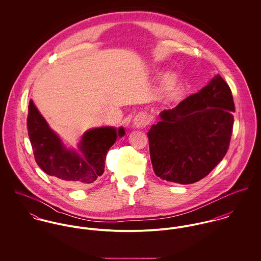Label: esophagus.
I'll return each mask as SVG.
<instances>
[{"instance_id":"obj_1","label":"esophagus","mask_w":261,"mask_h":261,"mask_svg":"<svg viewBox=\"0 0 261 261\" xmlns=\"http://www.w3.org/2000/svg\"><path fill=\"white\" fill-rule=\"evenodd\" d=\"M149 122V116L146 113H140L138 114L134 119V124L136 127H142L148 125Z\"/></svg>"}]
</instances>
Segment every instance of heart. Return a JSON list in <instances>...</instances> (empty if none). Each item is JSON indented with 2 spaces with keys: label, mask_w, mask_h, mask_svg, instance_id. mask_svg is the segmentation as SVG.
Segmentation results:
<instances>
[{
  "label": "heart",
  "mask_w": 261,
  "mask_h": 261,
  "mask_svg": "<svg viewBox=\"0 0 261 261\" xmlns=\"http://www.w3.org/2000/svg\"><path fill=\"white\" fill-rule=\"evenodd\" d=\"M176 81V76L174 73H168V74L165 75L164 77V80H163V85L165 88H169L171 87Z\"/></svg>",
  "instance_id": "1"
}]
</instances>
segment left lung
I'll use <instances>...</instances> for the list:
<instances>
[{"mask_svg": "<svg viewBox=\"0 0 261 261\" xmlns=\"http://www.w3.org/2000/svg\"><path fill=\"white\" fill-rule=\"evenodd\" d=\"M232 112L235 106L231 89L217 74L199 92L161 112V120L148 133L154 174L183 185L209 175L229 148Z\"/></svg>", "mask_w": 261, "mask_h": 261, "instance_id": "obj_1", "label": "left lung"}]
</instances>
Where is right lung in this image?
<instances>
[{
    "label": "right lung",
    "mask_w": 261,
    "mask_h": 261,
    "mask_svg": "<svg viewBox=\"0 0 261 261\" xmlns=\"http://www.w3.org/2000/svg\"><path fill=\"white\" fill-rule=\"evenodd\" d=\"M28 135L38 166L60 183L74 188L88 186L105 172V160L117 138L124 136L123 127L92 128L84 133L79 151L66 149L60 138L30 100L27 117Z\"/></svg>",
    "instance_id": "obj_1"
}]
</instances>
